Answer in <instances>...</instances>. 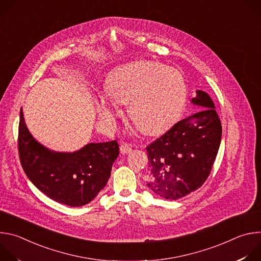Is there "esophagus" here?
Instances as JSON below:
<instances>
[{"mask_svg": "<svg viewBox=\"0 0 261 261\" xmlns=\"http://www.w3.org/2000/svg\"><path fill=\"white\" fill-rule=\"evenodd\" d=\"M120 148H121L122 154H128L132 151V144L130 142H127V141H121Z\"/></svg>", "mask_w": 261, "mask_h": 261, "instance_id": "esophagus-1", "label": "esophagus"}]
</instances>
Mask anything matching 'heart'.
Masks as SVG:
<instances>
[{"mask_svg": "<svg viewBox=\"0 0 261 261\" xmlns=\"http://www.w3.org/2000/svg\"><path fill=\"white\" fill-rule=\"evenodd\" d=\"M110 98L129 104L131 121L146 134H158L169 127L182 110L187 85L174 68L155 61H139L116 71L107 86ZM99 115L114 121L117 110L113 103L100 100Z\"/></svg>", "mask_w": 261, "mask_h": 261, "instance_id": "b5f03b06", "label": "heart"}]
</instances>
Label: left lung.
Here are the masks:
<instances>
[{"instance_id":"8db88e82","label":"left lung","mask_w":261,"mask_h":261,"mask_svg":"<svg viewBox=\"0 0 261 261\" xmlns=\"http://www.w3.org/2000/svg\"><path fill=\"white\" fill-rule=\"evenodd\" d=\"M192 103L205 107L174 124L148 144L147 187L170 200L200 188L208 177L221 142L222 126L211 97L196 91Z\"/></svg>"}]
</instances>
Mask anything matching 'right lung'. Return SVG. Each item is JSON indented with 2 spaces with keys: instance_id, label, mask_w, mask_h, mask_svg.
<instances>
[{
  "instance_id": "add662e5",
  "label": "right lung",
  "mask_w": 261,
  "mask_h": 261,
  "mask_svg": "<svg viewBox=\"0 0 261 261\" xmlns=\"http://www.w3.org/2000/svg\"><path fill=\"white\" fill-rule=\"evenodd\" d=\"M18 154L29 179L53 200L82 206L105 187L119 156L117 140L89 143L75 153H56L36 141L24 123L22 109L18 126Z\"/></svg>"
}]
</instances>
